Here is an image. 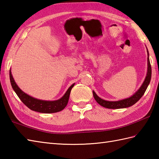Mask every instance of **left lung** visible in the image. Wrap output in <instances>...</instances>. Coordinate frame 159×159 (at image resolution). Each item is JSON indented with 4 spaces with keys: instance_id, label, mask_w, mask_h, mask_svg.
<instances>
[{
    "instance_id": "obj_1",
    "label": "left lung",
    "mask_w": 159,
    "mask_h": 159,
    "mask_svg": "<svg viewBox=\"0 0 159 159\" xmlns=\"http://www.w3.org/2000/svg\"><path fill=\"white\" fill-rule=\"evenodd\" d=\"M148 72L146 74V77L144 81L142 84V85L140 87V88L138 89L137 92L133 94V96H130L128 98L118 100V101H107L104 100L100 97L97 96V94L95 92L93 91V95L94 98L96 100V102L98 103L100 105L104 107L107 109H123V108H127L131 107L132 105L135 104L138 100H140L141 97L143 96L145 92L146 91L148 86L149 85L150 80H151V76H152V68L151 65L150 63L149 59V53H148Z\"/></svg>"
}]
</instances>
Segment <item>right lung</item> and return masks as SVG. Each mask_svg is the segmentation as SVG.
Returning <instances> with one entry per match:
<instances>
[{
  "mask_svg": "<svg viewBox=\"0 0 159 159\" xmlns=\"http://www.w3.org/2000/svg\"><path fill=\"white\" fill-rule=\"evenodd\" d=\"M9 78L12 88L14 90L17 96L19 97L20 100L31 110L43 113H52L62 111L68 102L71 89L74 86V83L69 87L66 93L60 99L54 101H47L35 98L22 92L17 85L13 79L11 70H9Z\"/></svg>",
  "mask_w": 159,
  "mask_h": 159,
  "instance_id": "right-lung-1",
  "label": "right lung"
}]
</instances>
